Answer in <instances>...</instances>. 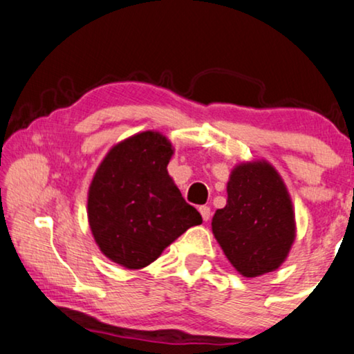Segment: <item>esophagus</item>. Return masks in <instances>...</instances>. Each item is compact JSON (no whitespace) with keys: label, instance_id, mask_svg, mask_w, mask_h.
I'll return each instance as SVG.
<instances>
[{"label":"esophagus","instance_id":"34e87169","mask_svg":"<svg viewBox=\"0 0 354 354\" xmlns=\"http://www.w3.org/2000/svg\"><path fill=\"white\" fill-rule=\"evenodd\" d=\"M199 212H201L203 220H206V222L209 218H211V215H212L211 207H209V206H201V207H199Z\"/></svg>","mask_w":354,"mask_h":354}]
</instances>
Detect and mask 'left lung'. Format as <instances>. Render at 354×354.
<instances>
[{
	"mask_svg": "<svg viewBox=\"0 0 354 354\" xmlns=\"http://www.w3.org/2000/svg\"><path fill=\"white\" fill-rule=\"evenodd\" d=\"M228 201L212 218L227 259L245 278L278 268L295 238L292 203L268 162L239 165L230 176Z\"/></svg>",
	"mask_w": 354,
	"mask_h": 354,
	"instance_id": "left-lung-1",
	"label": "left lung"
}]
</instances>
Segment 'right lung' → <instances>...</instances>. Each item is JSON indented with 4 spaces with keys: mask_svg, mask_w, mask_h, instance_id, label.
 <instances>
[{
    "mask_svg": "<svg viewBox=\"0 0 354 354\" xmlns=\"http://www.w3.org/2000/svg\"><path fill=\"white\" fill-rule=\"evenodd\" d=\"M172 145L140 132L111 148L89 187L88 217L95 243L115 263L139 270L203 222L167 174Z\"/></svg>",
    "mask_w": 354,
    "mask_h": 354,
    "instance_id": "obj_1",
    "label": "right lung"
}]
</instances>
